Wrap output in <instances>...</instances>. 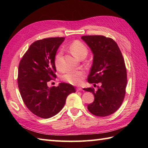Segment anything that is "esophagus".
Segmentation results:
<instances>
[{
  "instance_id": "esophagus-1",
  "label": "esophagus",
  "mask_w": 148,
  "mask_h": 148,
  "mask_svg": "<svg viewBox=\"0 0 148 148\" xmlns=\"http://www.w3.org/2000/svg\"><path fill=\"white\" fill-rule=\"evenodd\" d=\"M82 88H81V87H77L76 88V91H82Z\"/></svg>"
}]
</instances>
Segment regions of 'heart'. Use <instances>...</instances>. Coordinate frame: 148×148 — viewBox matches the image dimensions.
Wrapping results in <instances>:
<instances>
[{
	"label": "heart",
	"mask_w": 148,
	"mask_h": 148,
	"mask_svg": "<svg viewBox=\"0 0 148 148\" xmlns=\"http://www.w3.org/2000/svg\"><path fill=\"white\" fill-rule=\"evenodd\" d=\"M70 50L75 56L78 58L81 59L82 57H86L88 53V49L83 42L79 40H74L70 45ZM62 56V50H59L57 52L54 57V64L56 69L59 71L62 70L61 65V57ZM86 73L82 70L77 71H66L61 76V79L64 82L72 85H79L83 81L86 76Z\"/></svg>",
	"instance_id": "b5f03b06"
}]
</instances>
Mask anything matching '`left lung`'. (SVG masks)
<instances>
[{"mask_svg": "<svg viewBox=\"0 0 148 148\" xmlns=\"http://www.w3.org/2000/svg\"><path fill=\"white\" fill-rule=\"evenodd\" d=\"M82 39L93 54V62L87 81L101 83L97 91L84 88L94 95L93 102L87 105L92 114L105 117L114 114L123 101L127 86V69L118 46L113 39L101 35L83 36Z\"/></svg>", "mask_w": 148, "mask_h": 148, "instance_id": "obj_1", "label": "left lung"}]
</instances>
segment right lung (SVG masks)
Returning <instances> with one entry per match:
<instances>
[{"instance_id":"obj_1","label":"right lung","mask_w":148,"mask_h":148,"mask_svg":"<svg viewBox=\"0 0 148 148\" xmlns=\"http://www.w3.org/2000/svg\"><path fill=\"white\" fill-rule=\"evenodd\" d=\"M64 40V37H55L35 41L19 62L17 84L20 94L27 108L41 118L56 116L64 107L68 95L76 92L69 84L60 83L51 87L47 85L56 78L54 57Z\"/></svg>"}]
</instances>
